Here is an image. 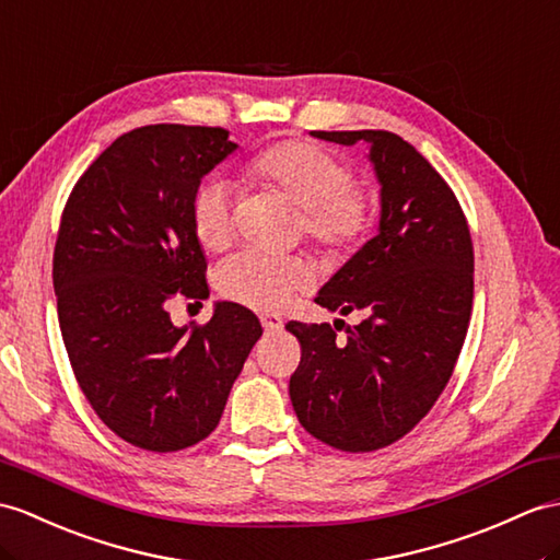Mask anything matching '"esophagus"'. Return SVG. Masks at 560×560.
<instances>
[{"label":"esophagus","mask_w":560,"mask_h":560,"mask_svg":"<svg viewBox=\"0 0 560 560\" xmlns=\"http://www.w3.org/2000/svg\"><path fill=\"white\" fill-rule=\"evenodd\" d=\"M261 325H264L266 332H280L282 330V318L272 316V313H264Z\"/></svg>","instance_id":"1"}]
</instances>
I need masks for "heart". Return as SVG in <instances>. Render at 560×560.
<instances>
[{
  "mask_svg": "<svg viewBox=\"0 0 560 560\" xmlns=\"http://www.w3.org/2000/svg\"><path fill=\"white\" fill-rule=\"evenodd\" d=\"M252 185L276 189L302 209L306 235L330 254L361 247L373 225L371 197L353 187L347 163L327 149L288 140L258 152L244 168ZM192 230L207 252H223L235 237L233 192L225 183H207L192 199ZM311 284L302 258H276L258 252L230 258L218 270L225 299L254 311H278Z\"/></svg>",
  "mask_w": 560,
  "mask_h": 560,
  "instance_id": "1",
  "label": "heart"
}]
</instances>
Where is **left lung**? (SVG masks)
Wrapping results in <instances>:
<instances>
[{"mask_svg": "<svg viewBox=\"0 0 560 560\" xmlns=\"http://www.w3.org/2000/svg\"><path fill=\"white\" fill-rule=\"evenodd\" d=\"M311 135L368 144L380 228L316 296L327 311L363 316L345 342L330 323L284 325L302 345L290 399L316 440L339 452H375L411 432L454 373L472 311V240L452 187L399 135Z\"/></svg>", "mask_w": 560, "mask_h": 560, "instance_id": "obj_1", "label": "left lung"}]
</instances>
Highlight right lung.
Wrapping results in <instances>:
<instances>
[{"instance_id":"right-lung-1","label":"right lung","mask_w":560,"mask_h":560,"mask_svg":"<svg viewBox=\"0 0 560 560\" xmlns=\"http://www.w3.org/2000/svg\"><path fill=\"white\" fill-rule=\"evenodd\" d=\"M228 135L175 122L120 135L61 213L51 278L68 361L104 425L147 452L209 438L264 335L233 302L195 327L168 313L175 294L209 296L189 209L201 177L237 149Z\"/></svg>"}]
</instances>
